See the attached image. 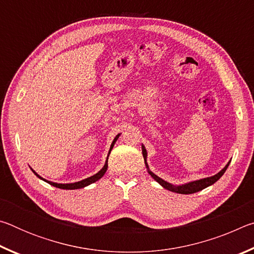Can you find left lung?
I'll return each instance as SVG.
<instances>
[{
    "instance_id": "obj_1",
    "label": "left lung",
    "mask_w": 254,
    "mask_h": 254,
    "mask_svg": "<svg viewBox=\"0 0 254 254\" xmlns=\"http://www.w3.org/2000/svg\"><path fill=\"white\" fill-rule=\"evenodd\" d=\"M142 154H143V158H144V163H145V167H147V170L149 175L151 176V177L156 180V182L161 185V186L167 189V190H170V191H174V192H177V194H194V192H197L199 190H203L204 188L210 186V185H213L214 183H216L218 179H220L224 173L227 169V167H229L231 160L226 163V166L223 168L221 171H218L216 175L212 176V177H207V178H203V179H198V180H194V182H189L187 184H184V185H178V186H176V185L170 184L168 182H166V180H163L162 178L158 177L156 174H153L151 170L149 169V166H148V162H147V157H148V153H147V150H145L144 145L142 144Z\"/></svg>"
}]
</instances>
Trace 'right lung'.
I'll return each mask as SVG.
<instances>
[{
  "label": "right lung",
  "instance_id": "1",
  "mask_svg": "<svg viewBox=\"0 0 254 254\" xmlns=\"http://www.w3.org/2000/svg\"><path fill=\"white\" fill-rule=\"evenodd\" d=\"M120 135H121V133H119V134L114 137V140H113V142H112V144H111L110 151H109V154H107L106 161H105V163H104V166H103V168H102L100 171H98L97 174L93 175V176H91V177H88V178H85V179H83V180H80V182L69 183V184H58V183L49 182V180H47V179H45V178L40 177V176L38 175V174L36 173V171H34L32 168H31V170L33 171V174L36 175L38 178L42 179V180H44V182L50 184L51 186H54V187L62 188V189H79V188H84V187H86V186H88V185H91V184H93V183L97 182L98 179H101V178L103 177V176H104V174L106 173V170H107V160H109V156H110V153H111V151H112V149H113L114 144H115V142H117V140L119 139V136H120Z\"/></svg>",
  "mask_w": 254,
  "mask_h": 254
}]
</instances>
